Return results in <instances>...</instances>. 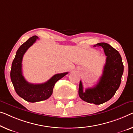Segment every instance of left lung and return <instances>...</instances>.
Here are the masks:
<instances>
[{
  "label": "left lung",
  "instance_id": "8db88e82",
  "mask_svg": "<svg viewBox=\"0 0 133 133\" xmlns=\"http://www.w3.org/2000/svg\"><path fill=\"white\" fill-rule=\"evenodd\" d=\"M102 46L106 56V63L100 80L93 88L83 91L82 82L79 87V96L82 100L90 103L100 104L108 102L119 87L124 72L122 58L118 51L106 43H98L94 46Z\"/></svg>",
  "mask_w": 133,
  "mask_h": 133
}]
</instances>
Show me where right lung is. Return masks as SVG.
<instances>
[{"mask_svg": "<svg viewBox=\"0 0 133 133\" xmlns=\"http://www.w3.org/2000/svg\"><path fill=\"white\" fill-rule=\"evenodd\" d=\"M39 37L33 36L21 45L18 49L12 63L11 79L17 94L27 102L35 103L41 102L50 97L54 87L68 72L58 73L53 76L47 82L39 84H33L27 82L22 73V60L24 54Z\"/></svg>", "mask_w": 133, "mask_h": 133, "instance_id": "1", "label": "right lung"}]
</instances>
